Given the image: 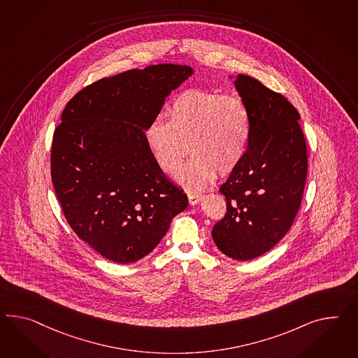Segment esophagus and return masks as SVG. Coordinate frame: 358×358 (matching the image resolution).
Instances as JSON below:
<instances>
[{"mask_svg":"<svg viewBox=\"0 0 358 358\" xmlns=\"http://www.w3.org/2000/svg\"><path fill=\"white\" fill-rule=\"evenodd\" d=\"M203 194L202 193H188V201L191 205H197L199 202L201 201Z\"/></svg>","mask_w":358,"mask_h":358,"instance_id":"obj_1","label":"esophagus"}]
</instances>
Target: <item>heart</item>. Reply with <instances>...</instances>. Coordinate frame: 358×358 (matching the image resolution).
Segmentation results:
<instances>
[{
    "label": "heart",
    "instance_id": "obj_1",
    "mask_svg": "<svg viewBox=\"0 0 358 358\" xmlns=\"http://www.w3.org/2000/svg\"><path fill=\"white\" fill-rule=\"evenodd\" d=\"M167 120L157 118L145 129V143L157 166L173 174L188 143L192 158L176 179L189 189H201L229 174L247 153L252 120L245 103L209 90L180 93L166 111Z\"/></svg>",
    "mask_w": 358,
    "mask_h": 358
}]
</instances>
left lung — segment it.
Segmentation results:
<instances>
[{
  "label": "left lung",
  "mask_w": 358,
  "mask_h": 358,
  "mask_svg": "<svg viewBox=\"0 0 358 358\" xmlns=\"http://www.w3.org/2000/svg\"><path fill=\"white\" fill-rule=\"evenodd\" d=\"M235 88L252 120L247 153L220 192L227 213L211 231L220 252L238 261L262 256L294 223L308 174L300 114L280 93L238 73Z\"/></svg>",
  "instance_id": "obj_1"
}]
</instances>
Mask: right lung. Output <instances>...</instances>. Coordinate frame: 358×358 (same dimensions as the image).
I'll return each mask as SVG.
<instances>
[{"mask_svg":"<svg viewBox=\"0 0 358 358\" xmlns=\"http://www.w3.org/2000/svg\"><path fill=\"white\" fill-rule=\"evenodd\" d=\"M193 73L180 64L103 78L66 105L52 144V180L75 234L102 257L132 264L165 236L187 194L157 166L145 129Z\"/></svg>","mask_w":358,"mask_h":358,"instance_id":"add662e5","label":"right lung"}]
</instances>
